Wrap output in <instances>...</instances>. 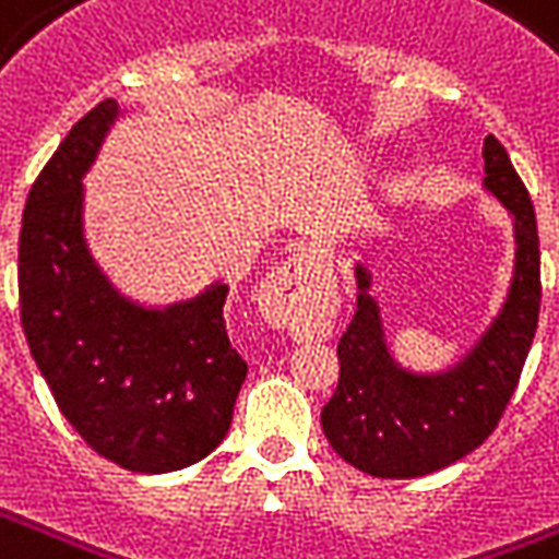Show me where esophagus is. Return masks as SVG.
<instances>
[{
    "mask_svg": "<svg viewBox=\"0 0 559 559\" xmlns=\"http://www.w3.org/2000/svg\"><path fill=\"white\" fill-rule=\"evenodd\" d=\"M325 281V266L317 251L293 254L287 263H281L270 278L261 284V310L275 328L287 331H305L313 293Z\"/></svg>",
    "mask_w": 559,
    "mask_h": 559,
    "instance_id": "1",
    "label": "esophagus"
}]
</instances>
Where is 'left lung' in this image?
Listing matches in <instances>:
<instances>
[{
    "label": "left lung",
    "instance_id": "1",
    "mask_svg": "<svg viewBox=\"0 0 559 559\" xmlns=\"http://www.w3.org/2000/svg\"><path fill=\"white\" fill-rule=\"evenodd\" d=\"M484 187L513 213L516 275L504 308L454 369L413 374L383 343L369 272L357 263V310L336 343L340 381L322 411L331 449L372 478H421L475 451L504 416L539 322L536 213L504 146L484 140Z\"/></svg>",
    "mask_w": 559,
    "mask_h": 559
}]
</instances>
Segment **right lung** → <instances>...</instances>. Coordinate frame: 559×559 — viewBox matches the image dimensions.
<instances>
[{"label":"right lung","mask_w":559,"mask_h":559,"mask_svg":"<svg viewBox=\"0 0 559 559\" xmlns=\"http://www.w3.org/2000/svg\"><path fill=\"white\" fill-rule=\"evenodd\" d=\"M119 105L72 126L25 199L20 319L58 411L96 454L128 472H176L207 457L231 428L249 366L225 331L228 287L166 310L110 287L81 231V176Z\"/></svg>","instance_id":"right-lung-1"}]
</instances>
